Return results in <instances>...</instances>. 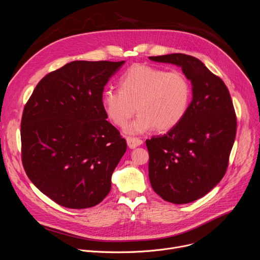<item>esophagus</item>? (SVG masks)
Here are the masks:
<instances>
[{
    "instance_id": "34e87169",
    "label": "esophagus",
    "mask_w": 260,
    "mask_h": 260,
    "mask_svg": "<svg viewBox=\"0 0 260 260\" xmlns=\"http://www.w3.org/2000/svg\"><path fill=\"white\" fill-rule=\"evenodd\" d=\"M126 143H127V146L131 148V149H134V148L140 146L143 144V141L138 139V138H131V137H127L126 138Z\"/></svg>"
}]
</instances>
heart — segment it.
<instances>
[{
  "mask_svg": "<svg viewBox=\"0 0 260 260\" xmlns=\"http://www.w3.org/2000/svg\"><path fill=\"white\" fill-rule=\"evenodd\" d=\"M190 99V84L183 73L136 64L120 77L119 89L103 92L102 104L108 118L121 127L138 111L125 133L139 135L155 127L168 132L177 126L187 113Z\"/></svg>",
  "mask_w": 260,
  "mask_h": 260,
  "instance_id": "obj_1",
  "label": "heart"
}]
</instances>
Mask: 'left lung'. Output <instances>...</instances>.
Segmentation results:
<instances>
[{
    "label": "left lung",
    "mask_w": 260,
    "mask_h": 260,
    "mask_svg": "<svg viewBox=\"0 0 260 260\" xmlns=\"http://www.w3.org/2000/svg\"><path fill=\"white\" fill-rule=\"evenodd\" d=\"M149 59L180 67L192 85V100L182 121L146 141L153 190L167 202L188 204L211 191L226 172L237 132L233 101L224 82L191 55Z\"/></svg>",
    "instance_id": "left-lung-1"
}]
</instances>
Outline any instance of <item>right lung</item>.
<instances>
[{"label": "right lung", "mask_w": 260, "mask_h": 260, "mask_svg": "<svg viewBox=\"0 0 260 260\" xmlns=\"http://www.w3.org/2000/svg\"><path fill=\"white\" fill-rule=\"evenodd\" d=\"M124 62L71 61L46 75L24 106V171L37 188L62 207L90 208L110 192L126 142L106 120L102 95Z\"/></svg>", "instance_id": "add662e5"}]
</instances>
